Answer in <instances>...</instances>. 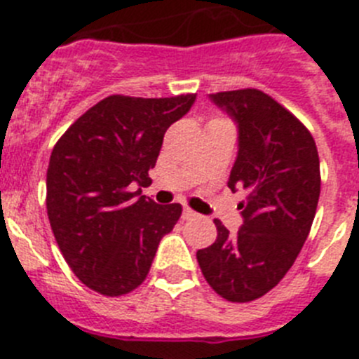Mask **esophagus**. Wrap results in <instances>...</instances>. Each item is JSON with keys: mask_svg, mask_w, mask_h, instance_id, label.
<instances>
[{"mask_svg": "<svg viewBox=\"0 0 359 359\" xmlns=\"http://www.w3.org/2000/svg\"><path fill=\"white\" fill-rule=\"evenodd\" d=\"M192 217H196V212L189 207L183 208V219H192Z\"/></svg>", "mask_w": 359, "mask_h": 359, "instance_id": "34e87169", "label": "esophagus"}]
</instances>
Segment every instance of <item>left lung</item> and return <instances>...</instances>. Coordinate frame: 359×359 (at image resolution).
<instances>
[{
  "mask_svg": "<svg viewBox=\"0 0 359 359\" xmlns=\"http://www.w3.org/2000/svg\"><path fill=\"white\" fill-rule=\"evenodd\" d=\"M210 98L239 126V154L228 187L248 192L236 236L214 219L217 239L198 250L199 268L228 302H252L290 271L309 236L320 198L315 138L273 97L255 88Z\"/></svg>",
  "mask_w": 359,
  "mask_h": 359,
  "instance_id": "1",
  "label": "left lung"
}]
</instances>
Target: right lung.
I'll return each mask as SVG.
<instances>
[{"instance_id":"add662e5","label":"right lung","mask_w":359,"mask_h":359,"mask_svg":"<svg viewBox=\"0 0 359 359\" xmlns=\"http://www.w3.org/2000/svg\"><path fill=\"white\" fill-rule=\"evenodd\" d=\"M196 93L167 98L109 95L57 140L46 172V212L65 261L82 284L122 297L140 286L182 205H156L151 185L165 131Z\"/></svg>"}]
</instances>
